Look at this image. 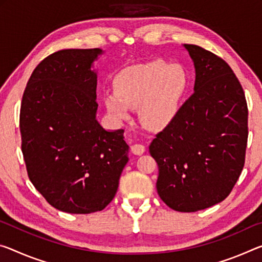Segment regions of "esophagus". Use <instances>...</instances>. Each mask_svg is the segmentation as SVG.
I'll return each mask as SVG.
<instances>
[{"label": "esophagus", "instance_id": "1", "mask_svg": "<svg viewBox=\"0 0 262 262\" xmlns=\"http://www.w3.org/2000/svg\"><path fill=\"white\" fill-rule=\"evenodd\" d=\"M132 151L135 155H142L146 151V147L143 144H134V146H132Z\"/></svg>", "mask_w": 262, "mask_h": 262}]
</instances>
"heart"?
<instances>
[{
	"instance_id": "obj_1",
	"label": "heart",
	"mask_w": 262,
	"mask_h": 262,
	"mask_svg": "<svg viewBox=\"0 0 262 262\" xmlns=\"http://www.w3.org/2000/svg\"><path fill=\"white\" fill-rule=\"evenodd\" d=\"M188 86L189 76L181 65L155 60L120 72L115 89L103 93V103L116 121L129 119L132 108H139L143 126L162 130L180 113Z\"/></svg>"
}]
</instances>
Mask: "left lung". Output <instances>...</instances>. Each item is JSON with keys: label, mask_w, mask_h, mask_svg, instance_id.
<instances>
[{"label": "left lung", "mask_w": 262, "mask_h": 262, "mask_svg": "<svg viewBox=\"0 0 262 262\" xmlns=\"http://www.w3.org/2000/svg\"><path fill=\"white\" fill-rule=\"evenodd\" d=\"M193 61V94L149 146L159 165L156 188L170 209L196 212L223 202L242 173L247 146V103L225 60L183 44Z\"/></svg>", "instance_id": "obj_1"}]
</instances>
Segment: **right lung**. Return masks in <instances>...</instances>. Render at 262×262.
Here are the masks:
<instances>
[{
    "label": "right lung",
    "instance_id": "obj_1",
    "mask_svg": "<svg viewBox=\"0 0 262 262\" xmlns=\"http://www.w3.org/2000/svg\"><path fill=\"white\" fill-rule=\"evenodd\" d=\"M101 49H68L41 60L24 91L19 114L28 176L50 205L68 213L101 211L118 191L129 146L123 129L97 120Z\"/></svg>",
    "mask_w": 262,
    "mask_h": 262
}]
</instances>
